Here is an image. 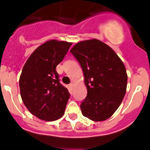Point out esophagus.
<instances>
[{"instance_id": "1", "label": "esophagus", "mask_w": 150, "mask_h": 150, "mask_svg": "<svg viewBox=\"0 0 150 150\" xmlns=\"http://www.w3.org/2000/svg\"><path fill=\"white\" fill-rule=\"evenodd\" d=\"M69 88H73L74 83H71L69 85Z\"/></svg>"}]
</instances>
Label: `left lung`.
<instances>
[{
  "label": "left lung",
  "instance_id": "left-lung-1",
  "mask_svg": "<svg viewBox=\"0 0 150 150\" xmlns=\"http://www.w3.org/2000/svg\"><path fill=\"white\" fill-rule=\"evenodd\" d=\"M83 69L87 96L81 104L82 114L93 121L110 118L126 92V69L116 53L97 40H83L70 50Z\"/></svg>",
  "mask_w": 150,
  "mask_h": 150
}]
</instances>
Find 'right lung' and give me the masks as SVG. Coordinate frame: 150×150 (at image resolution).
I'll list each match as a JSON object with an SVG mask.
<instances>
[{"instance_id": "1", "label": "right lung", "mask_w": 150, "mask_h": 150, "mask_svg": "<svg viewBox=\"0 0 150 150\" xmlns=\"http://www.w3.org/2000/svg\"><path fill=\"white\" fill-rule=\"evenodd\" d=\"M72 43L51 40L30 56L19 78L21 97L33 115L46 121L62 117L69 91L59 83L57 66L63 60Z\"/></svg>"}]
</instances>
